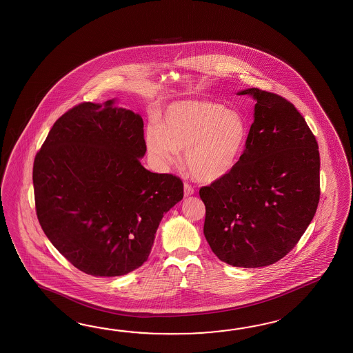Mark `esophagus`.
I'll list each match as a JSON object with an SVG mask.
<instances>
[{
  "instance_id": "obj_1",
  "label": "esophagus",
  "mask_w": 353,
  "mask_h": 353,
  "mask_svg": "<svg viewBox=\"0 0 353 353\" xmlns=\"http://www.w3.org/2000/svg\"><path fill=\"white\" fill-rule=\"evenodd\" d=\"M194 194V189L192 188L189 184H184V197H189Z\"/></svg>"
}]
</instances>
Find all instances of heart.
I'll return each instance as SVG.
<instances>
[{
	"label": "heart",
	"mask_w": 353,
	"mask_h": 353,
	"mask_svg": "<svg viewBox=\"0 0 353 353\" xmlns=\"http://www.w3.org/2000/svg\"><path fill=\"white\" fill-rule=\"evenodd\" d=\"M248 139L243 115L219 103L183 100L169 105L163 125L148 124L145 143L150 156L160 164L184 160L192 176L213 183L229 175L239 163Z\"/></svg>",
	"instance_id": "obj_1"
}]
</instances>
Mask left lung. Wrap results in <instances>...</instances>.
<instances>
[{
  "label": "left lung",
  "instance_id": "left-lung-1",
  "mask_svg": "<svg viewBox=\"0 0 353 353\" xmlns=\"http://www.w3.org/2000/svg\"><path fill=\"white\" fill-rule=\"evenodd\" d=\"M254 122L234 170L199 190L205 240L222 262L256 268L297 244L319 203L320 157L310 128L286 99L245 89Z\"/></svg>",
  "mask_w": 353,
  "mask_h": 353
}]
</instances>
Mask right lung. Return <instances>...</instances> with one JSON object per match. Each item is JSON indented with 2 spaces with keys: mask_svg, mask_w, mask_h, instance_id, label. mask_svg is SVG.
<instances>
[{
  "mask_svg": "<svg viewBox=\"0 0 353 353\" xmlns=\"http://www.w3.org/2000/svg\"><path fill=\"white\" fill-rule=\"evenodd\" d=\"M117 99L82 103L53 124L33 166L41 229L76 268L124 276L148 261L165 213L183 183L148 172L143 121Z\"/></svg>",
  "mask_w": 353,
  "mask_h": 353,
  "instance_id": "right-lung-1",
  "label": "right lung"
}]
</instances>
